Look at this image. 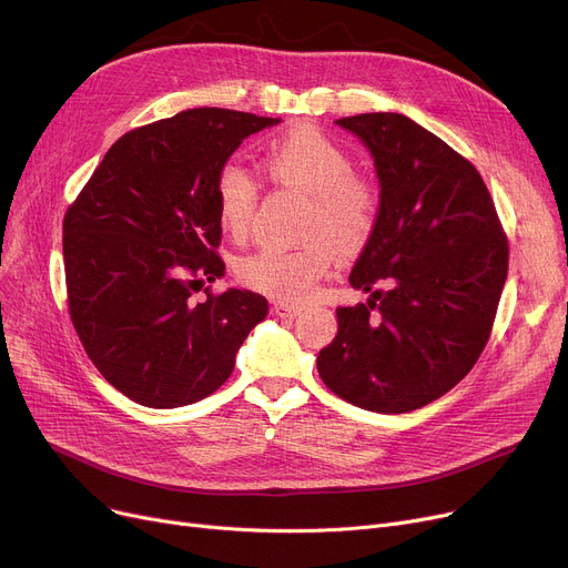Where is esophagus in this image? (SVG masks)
<instances>
[{
  "instance_id": "34e87169",
  "label": "esophagus",
  "mask_w": 568,
  "mask_h": 568,
  "mask_svg": "<svg viewBox=\"0 0 568 568\" xmlns=\"http://www.w3.org/2000/svg\"><path fill=\"white\" fill-rule=\"evenodd\" d=\"M273 312L280 318H295L302 312V307H297V304H288V302H275Z\"/></svg>"
}]
</instances>
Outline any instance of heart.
I'll return each instance as SVG.
<instances>
[{
    "label": "heart",
    "instance_id": "1",
    "mask_svg": "<svg viewBox=\"0 0 568 568\" xmlns=\"http://www.w3.org/2000/svg\"><path fill=\"white\" fill-rule=\"evenodd\" d=\"M264 163L275 184L310 197L304 236L312 241L300 247H261L239 258L236 275L258 293L282 302H302L329 273L335 244L343 254L366 245L377 223L379 197L355 174L353 156L316 126H297L277 139ZM256 200V182L243 165L221 168L215 180L217 221L232 239L247 236Z\"/></svg>",
    "mask_w": 568,
    "mask_h": 568
}]
</instances>
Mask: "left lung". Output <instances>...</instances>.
I'll list each match as a JSON object with an SVG mask.
<instances>
[{
    "label": "left lung",
    "mask_w": 568,
    "mask_h": 568,
    "mask_svg": "<svg viewBox=\"0 0 568 568\" xmlns=\"http://www.w3.org/2000/svg\"><path fill=\"white\" fill-rule=\"evenodd\" d=\"M371 152L377 223L316 366L332 394L377 414L442 398L483 355L507 280V239L470 161L403 113L336 120Z\"/></svg>",
    "instance_id": "obj_1"
}]
</instances>
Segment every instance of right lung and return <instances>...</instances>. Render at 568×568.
Masks as SVG:
<instances>
[{
  "mask_svg": "<svg viewBox=\"0 0 568 568\" xmlns=\"http://www.w3.org/2000/svg\"><path fill=\"white\" fill-rule=\"evenodd\" d=\"M277 122L204 106L139 126L111 145L70 204V318L85 355L129 400L174 409L211 396L266 318L258 293H194L225 275L215 254L217 172L243 139Z\"/></svg>",
  "mask_w": 568,
  "mask_h": 568,
  "instance_id": "obj_1",
  "label": "right lung"
}]
</instances>
